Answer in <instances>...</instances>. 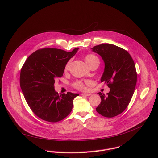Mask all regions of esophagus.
<instances>
[{"label": "esophagus", "mask_w": 158, "mask_h": 158, "mask_svg": "<svg viewBox=\"0 0 158 158\" xmlns=\"http://www.w3.org/2000/svg\"><path fill=\"white\" fill-rule=\"evenodd\" d=\"M81 95L84 96H91V94H89V93H82Z\"/></svg>", "instance_id": "esophagus-1"}]
</instances>
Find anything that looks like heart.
<instances>
[{"label":"heart","mask_w":158,"mask_h":158,"mask_svg":"<svg viewBox=\"0 0 158 158\" xmlns=\"http://www.w3.org/2000/svg\"><path fill=\"white\" fill-rule=\"evenodd\" d=\"M84 60H85V62H86V64L89 66L91 65L92 64H93L94 62H95L96 61H99L98 58L95 55L91 54L86 55L84 57ZM69 65H70V60L66 63V64L64 67V71H65L68 70ZM73 86L76 89H79V90H81V91H84V90H85V86L84 85V83L81 81H77L74 82L73 83Z\"/></svg>","instance_id":"heart-1"}]
</instances>
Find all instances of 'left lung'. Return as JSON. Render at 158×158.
Returning <instances> with one entry per match:
<instances>
[{
    "mask_svg": "<svg viewBox=\"0 0 158 158\" xmlns=\"http://www.w3.org/2000/svg\"><path fill=\"white\" fill-rule=\"evenodd\" d=\"M91 49L104 62L101 81L110 88L107 96L98 93L101 101L96 109L104 117L113 118L126 109L134 94L137 82L134 62L127 51L113 44H102Z\"/></svg>",
    "mask_w": 158,
    "mask_h": 158,
    "instance_id": "obj_1",
    "label": "left lung"
}]
</instances>
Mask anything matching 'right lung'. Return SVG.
<instances>
[{
	"mask_svg": "<svg viewBox=\"0 0 158 158\" xmlns=\"http://www.w3.org/2000/svg\"><path fill=\"white\" fill-rule=\"evenodd\" d=\"M79 48L67 52L44 48L33 52L22 66L20 85L34 113L42 120L56 123L68 116L73 100L79 96L70 92L59 94L54 89L55 81L63 75L64 67Z\"/></svg>",
	"mask_w": 158,
	"mask_h": 158,
	"instance_id": "obj_1",
	"label": "right lung"
}]
</instances>
